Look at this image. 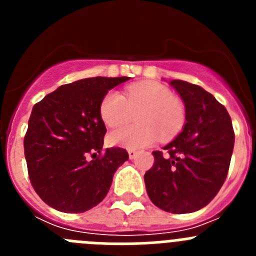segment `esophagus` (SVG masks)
<instances>
[{
  "mask_svg": "<svg viewBox=\"0 0 256 256\" xmlns=\"http://www.w3.org/2000/svg\"><path fill=\"white\" fill-rule=\"evenodd\" d=\"M128 155H130V159H134L136 156H137V152L134 150H128Z\"/></svg>",
  "mask_w": 256,
  "mask_h": 256,
  "instance_id": "34e87169",
  "label": "esophagus"
}]
</instances>
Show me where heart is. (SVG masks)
<instances>
[{"instance_id":"1","label":"heart","mask_w":256,"mask_h":256,"mask_svg":"<svg viewBox=\"0 0 256 256\" xmlns=\"http://www.w3.org/2000/svg\"><path fill=\"white\" fill-rule=\"evenodd\" d=\"M138 112L136 126L112 130L108 141L114 146L140 150L155 144L162 136L169 140L182 130L186 123L184 108L173 92L154 82L133 84L124 91H110L100 104V115L110 128L124 126Z\"/></svg>"}]
</instances>
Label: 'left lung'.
I'll return each instance as SVG.
<instances>
[{
  "label": "left lung",
  "mask_w": 256,
  "mask_h": 256,
  "mask_svg": "<svg viewBox=\"0 0 256 256\" xmlns=\"http://www.w3.org/2000/svg\"><path fill=\"white\" fill-rule=\"evenodd\" d=\"M169 84L186 108V124L162 151H154L152 168L144 173L154 204L173 214L206 206L224 183L234 152L230 116L200 86L174 79Z\"/></svg>",
  "instance_id": "left-lung-1"
}]
</instances>
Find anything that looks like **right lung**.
<instances>
[{"label":"right lung","mask_w":256,"mask_h":256,"mask_svg":"<svg viewBox=\"0 0 256 256\" xmlns=\"http://www.w3.org/2000/svg\"><path fill=\"white\" fill-rule=\"evenodd\" d=\"M128 79H80L33 106L24 154L32 186L54 209L84 212L100 204L116 169L130 158L120 148L102 151L106 126L100 115L104 96Z\"/></svg>","instance_id":"add662e5"}]
</instances>
